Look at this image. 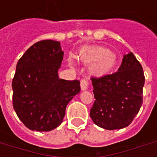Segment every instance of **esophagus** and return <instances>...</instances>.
<instances>
[{"label":"esophagus","instance_id":"obj_1","mask_svg":"<svg viewBox=\"0 0 157 157\" xmlns=\"http://www.w3.org/2000/svg\"><path fill=\"white\" fill-rule=\"evenodd\" d=\"M88 85H89L88 79H86V78L82 79V81H81V88H82V90H86L87 87H88Z\"/></svg>","mask_w":157,"mask_h":157}]
</instances>
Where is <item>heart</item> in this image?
Instances as JSON below:
<instances>
[{"label": "heart", "instance_id": "b5f03b06", "mask_svg": "<svg viewBox=\"0 0 157 157\" xmlns=\"http://www.w3.org/2000/svg\"><path fill=\"white\" fill-rule=\"evenodd\" d=\"M80 58L86 63H92V71L99 75L109 73L116 64L115 55L101 46L83 48L80 53Z\"/></svg>", "mask_w": 157, "mask_h": 157}]
</instances>
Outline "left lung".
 <instances>
[{
	"label": "left lung",
	"instance_id": "left-lung-1",
	"mask_svg": "<svg viewBox=\"0 0 157 157\" xmlns=\"http://www.w3.org/2000/svg\"><path fill=\"white\" fill-rule=\"evenodd\" d=\"M94 103L90 116L94 124L109 130L127 127L143 102L145 75L133 53L124 56L118 71L92 78Z\"/></svg>",
	"mask_w": 157,
	"mask_h": 157
}]
</instances>
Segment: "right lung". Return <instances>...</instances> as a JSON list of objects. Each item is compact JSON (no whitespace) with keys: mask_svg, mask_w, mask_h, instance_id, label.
Returning a JSON list of instances; mask_svg holds the SVG:
<instances>
[{"mask_svg":"<svg viewBox=\"0 0 157 157\" xmlns=\"http://www.w3.org/2000/svg\"><path fill=\"white\" fill-rule=\"evenodd\" d=\"M63 56L59 42L47 39L32 45L17 64L12 105L31 130L50 131L58 127L67 104L81 91L78 80L59 78Z\"/></svg>","mask_w":157,"mask_h":157,"instance_id":"right-lung-1","label":"right lung"}]
</instances>
